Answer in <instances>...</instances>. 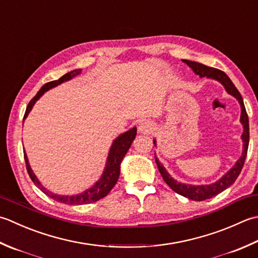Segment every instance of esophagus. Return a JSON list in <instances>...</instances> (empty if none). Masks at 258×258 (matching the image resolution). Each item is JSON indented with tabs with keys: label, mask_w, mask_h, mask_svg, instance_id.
<instances>
[{
	"label": "esophagus",
	"mask_w": 258,
	"mask_h": 258,
	"mask_svg": "<svg viewBox=\"0 0 258 258\" xmlns=\"http://www.w3.org/2000/svg\"><path fill=\"white\" fill-rule=\"evenodd\" d=\"M153 130V125L149 120H143V122H141V124L139 125V132L140 133H143V134H149L152 132Z\"/></svg>",
	"instance_id": "34e87169"
}]
</instances>
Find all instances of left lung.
Listing matches in <instances>:
<instances>
[{
	"label": "left lung",
	"instance_id": "left-lung-1",
	"mask_svg": "<svg viewBox=\"0 0 258 258\" xmlns=\"http://www.w3.org/2000/svg\"><path fill=\"white\" fill-rule=\"evenodd\" d=\"M184 63H186L189 67L192 69V72L198 75L200 78H208V79H214L217 82L220 83L224 86V88L227 93L233 96L240 105V123L243 125V134H241V141H243V152H241L240 158L236 161L233 168H231L228 172H226L219 180H217L216 182L210 183V184H201V185H196V184H185L178 182V181L174 180L172 176L169 174L168 171L165 170L163 164L160 162L159 159L156 158L155 155V162L158 165V169L160 171L161 175H162L163 180L165 183L168 184L171 189L175 191L176 194L185 197V198H189L195 201H203L206 199H210L213 197L217 196L220 192H223L224 190L233 184L236 179L238 178L241 169H243L245 159L247 155V150H248V143H249V123H248V116L246 113V108L244 105L243 97H241L240 93L238 89L235 87V85L231 82L230 78L227 76L224 72H221L219 69L211 68L208 66H205L203 63L196 62V61H190V60H182ZM153 143L156 146V141L153 140Z\"/></svg>",
	"mask_w": 258,
	"mask_h": 258
}]
</instances>
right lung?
<instances>
[{"instance_id":"right-lung-1","label":"right lung","mask_w":258,"mask_h":258,"mask_svg":"<svg viewBox=\"0 0 258 258\" xmlns=\"http://www.w3.org/2000/svg\"><path fill=\"white\" fill-rule=\"evenodd\" d=\"M80 74H82V69H75L73 72L63 75L62 77L59 78L58 80H53V82H50L43 85L41 89L37 93V95L30 100L27 110H25L23 119L27 118V116L29 115L30 112H31L35 102H37L38 99H40V97H41L45 92H48L49 89H51L53 87H57V86L60 84L68 82V80L73 79L74 77H76V76H78ZM135 136H136V127H133L130 131H127V132L118 135L117 138L113 141L112 146H110L109 149L107 160H106L105 169L103 171L102 176H100V179L98 181H96L93 186L86 189L82 194L73 195V196H60L45 189L41 184V182L39 181V179L37 178V175L33 173L31 166L29 164L27 153H25L24 151V160H25V164H27L28 173L30 175V178H31V180L33 181V183L37 185L43 194L47 195L49 198L58 201V203L66 204V205H74V206L95 203V201H98L99 199L104 198L105 196H107L109 194V191L112 190L113 186L116 184V182H117L119 172H120V163H122L125 154L127 153L128 149L131 148V145H132Z\"/></svg>"}]
</instances>
